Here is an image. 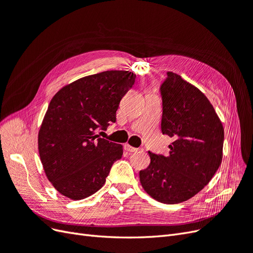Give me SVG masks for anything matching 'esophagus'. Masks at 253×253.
Wrapping results in <instances>:
<instances>
[{"label": "esophagus", "instance_id": "34e87169", "mask_svg": "<svg viewBox=\"0 0 253 253\" xmlns=\"http://www.w3.org/2000/svg\"><path fill=\"white\" fill-rule=\"evenodd\" d=\"M125 149H126V151H127V152H129V153H135V152L140 151V149L133 148V147H131V145H129V144H126V145H125Z\"/></svg>", "mask_w": 253, "mask_h": 253}]
</instances>
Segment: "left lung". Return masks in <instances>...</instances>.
Returning <instances> with one entry per match:
<instances>
[{
  "instance_id": "8db88e82",
  "label": "left lung",
  "mask_w": 253,
  "mask_h": 253,
  "mask_svg": "<svg viewBox=\"0 0 253 253\" xmlns=\"http://www.w3.org/2000/svg\"><path fill=\"white\" fill-rule=\"evenodd\" d=\"M159 93L162 132L173 142L167 156L149 152L151 164L139 177L154 200L179 204L200 192L217 171L223 158L224 127L207 97L179 75L168 72Z\"/></svg>"
}]
</instances>
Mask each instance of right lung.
Here are the masks:
<instances>
[{
  "label": "right lung",
  "mask_w": 253,
  "mask_h": 253,
  "mask_svg": "<svg viewBox=\"0 0 253 253\" xmlns=\"http://www.w3.org/2000/svg\"><path fill=\"white\" fill-rule=\"evenodd\" d=\"M135 77L126 71L102 72L68 84L51 99L38 144L45 174L61 194L79 201L104 185L124 152L97 132L116 122L120 100Z\"/></svg>",
  "instance_id": "1"
}]
</instances>
